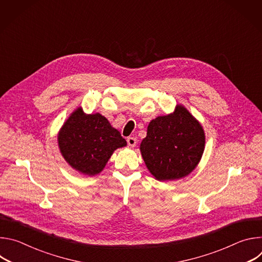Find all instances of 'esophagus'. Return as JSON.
<instances>
[{
	"label": "esophagus",
	"mask_w": 262,
	"mask_h": 262,
	"mask_svg": "<svg viewBox=\"0 0 262 262\" xmlns=\"http://www.w3.org/2000/svg\"><path fill=\"white\" fill-rule=\"evenodd\" d=\"M126 141H127V145L129 147H135L137 145V139L134 137H128Z\"/></svg>",
	"instance_id": "esophagus-1"
}]
</instances>
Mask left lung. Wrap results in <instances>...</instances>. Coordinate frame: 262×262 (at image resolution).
I'll list each match as a JSON object with an SVG mask.
<instances>
[{
	"instance_id": "left-lung-1",
	"label": "left lung",
	"mask_w": 262,
	"mask_h": 262,
	"mask_svg": "<svg viewBox=\"0 0 262 262\" xmlns=\"http://www.w3.org/2000/svg\"><path fill=\"white\" fill-rule=\"evenodd\" d=\"M204 146L201 124L178 104L172 114L150 121L140 150L149 172L158 180L167 181L189 175L199 164Z\"/></svg>"
}]
</instances>
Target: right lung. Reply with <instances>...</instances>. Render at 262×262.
Returning a JSON list of instances; mask_svg holds the SVG:
<instances>
[{
	"mask_svg": "<svg viewBox=\"0 0 262 262\" xmlns=\"http://www.w3.org/2000/svg\"><path fill=\"white\" fill-rule=\"evenodd\" d=\"M60 151L77 171L93 176L100 173L117 148L126 146L121 134L99 113L85 114L78 107L58 135Z\"/></svg>",
	"mask_w": 262,
	"mask_h": 262,
	"instance_id": "1",
	"label": "right lung"
}]
</instances>
